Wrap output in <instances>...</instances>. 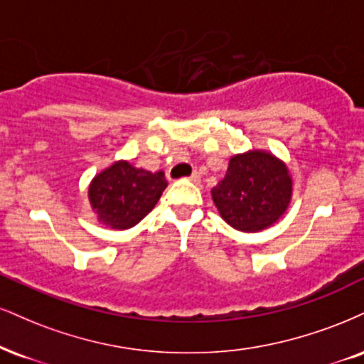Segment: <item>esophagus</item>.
Here are the masks:
<instances>
[{"mask_svg":"<svg viewBox=\"0 0 364 364\" xmlns=\"http://www.w3.org/2000/svg\"><path fill=\"white\" fill-rule=\"evenodd\" d=\"M188 179H190V181H193V183H198L200 181V174L198 173H193Z\"/></svg>","mask_w":364,"mask_h":364,"instance_id":"esophagus-1","label":"esophagus"}]
</instances>
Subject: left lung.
<instances>
[{
    "mask_svg": "<svg viewBox=\"0 0 364 364\" xmlns=\"http://www.w3.org/2000/svg\"><path fill=\"white\" fill-rule=\"evenodd\" d=\"M290 196L291 179L287 166L261 151L232 157L225 178L212 190L222 218L244 232L274 224L287 210Z\"/></svg>",
    "mask_w": 364,
    "mask_h": 364,
    "instance_id": "8db88e82",
    "label": "left lung"
}]
</instances>
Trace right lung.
<instances>
[{
    "instance_id": "add662e5",
    "label": "right lung",
    "mask_w": 364,
    "mask_h": 364,
    "mask_svg": "<svg viewBox=\"0 0 364 364\" xmlns=\"http://www.w3.org/2000/svg\"><path fill=\"white\" fill-rule=\"evenodd\" d=\"M166 186L163 171L149 173L120 161L100 173L87 193L103 224L112 229H130L156 207Z\"/></svg>"
}]
</instances>
